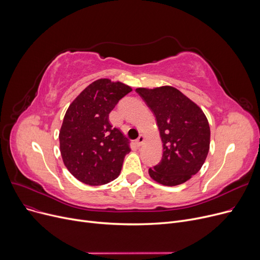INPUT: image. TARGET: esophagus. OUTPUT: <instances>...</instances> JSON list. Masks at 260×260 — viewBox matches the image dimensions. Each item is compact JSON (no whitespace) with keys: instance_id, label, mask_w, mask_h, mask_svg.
<instances>
[{"instance_id":"34e87169","label":"esophagus","mask_w":260,"mask_h":260,"mask_svg":"<svg viewBox=\"0 0 260 260\" xmlns=\"http://www.w3.org/2000/svg\"><path fill=\"white\" fill-rule=\"evenodd\" d=\"M144 141H145V137H144V135L141 134V135L139 136V139L136 140V145H137V147H141V146L143 145Z\"/></svg>"}]
</instances>
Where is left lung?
Here are the masks:
<instances>
[{"instance_id": "obj_1", "label": "left lung", "mask_w": 260, "mask_h": 260, "mask_svg": "<svg viewBox=\"0 0 260 260\" xmlns=\"http://www.w3.org/2000/svg\"><path fill=\"white\" fill-rule=\"evenodd\" d=\"M155 116L162 142L160 161L149 174L165 186L184 184L203 167L210 147V126L203 110L179 90L137 88Z\"/></svg>"}]
</instances>
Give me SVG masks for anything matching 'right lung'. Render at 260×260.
<instances>
[{"label":"right lung","mask_w":260,"mask_h":260,"mask_svg":"<svg viewBox=\"0 0 260 260\" xmlns=\"http://www.w3.org/2000/svg\"><path fill=\"white\" fill-rule=\"evenodd\" d=\"M132 89L123 83L101 79L76 98L64 116L59 131V149L69 172L90 186L115 179L130 141L109 123V113Z\"/></svg>","instance_id":"right-lung-1"}]
</instances>
